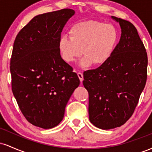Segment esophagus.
Here are the masks:
<instances>
[{"label": "esophagus", "mask_w": 152, "mask_h": 152, "mask_svg": "<svg viewBox=\"0 0 152 152\" xmlns=\"http://www.w3.org/2000/svg\"><path fill=\"white\" fill-rule=\"evenodd\" d=\"M77 75H78V78H79L80 81H81V82L83 81V74H82V73H81V72H78V73H77Z\"/></svg>", "instance_id": "obj_1"}]
</instances>
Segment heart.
Instances as JSON below:
<instances>
[{
    "label": "heart",
    "mask_w": 152,
    "mask_h": 152,
    "mask_svg": "<svg viewBox=\"0 0 152 152\" xmlns=\"http://www.w3.org/2000/svg\"><path fill=\"white\" fill-rule=\"evenodd\" d=\"M69 37L63 36L58 41L62 58L72 63L82 55V66H102L114 53L118 41V32L111 24L98 20H86L75 23L69 31Z\"/></svg>",
    "instance_id": "obj_1"
}]
</instances>
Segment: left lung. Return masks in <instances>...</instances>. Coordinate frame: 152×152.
<instances>
[{"mask_svg":"<svg viewBox=\"0 0 152 152\" xmlns=\"http://www.w3.org/2000/svg\"><path fill=\"white\" fill-rule=\"evenodd\" d=\"M112 18L121 26L119 42L105 64L83 72V81L88 92L90 121L105 130L129 119L147 78V53L137 28L128 20Z\"/></svg>","mask_w":152,"mask_h":152,"instance_id":"1","label":"left lung"}]
</instances>
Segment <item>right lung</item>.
Returning <instances> with one entry per match:
<instances>
[{
	"instance_id": "add662e5",
	"label": "right lung",
	"mask_w": 152,
	"mask_h": 152,
	"mask_svg": "<svg viewBox=\"0 0 152 152\" xmlns=\"http://www.w3.org/2000/svg\"><path fill=\"white\" fill-rule=\"evenodd\" d=\"M75 11L64 8L35 16L19 31L10 58L12 91L28 121L45 129L62 121L77 74L61 56L63 28Z\"/></svg>"
}]
</instances>
